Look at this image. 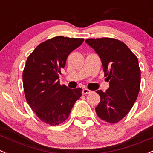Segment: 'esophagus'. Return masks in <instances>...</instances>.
<instances>
[{"label":"esophagus","mask_w":153,"mask_h":153,"mask_svg":"<svg viewBox=\"0 0 153 153\" xmlns=\"http://www.w3.org/2000/svg\"><path fill=\"white\" fill-rule=\"evenodd\" d=\"M89 93H91V91L88 88H84L82 90V94H88Z\"/></svg>","instance_id":"esophagus-1"}]
</instances>
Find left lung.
<instances>
[{"label": "left lung", "instance_id": "8db88e82", "mask_svg": "<svg viewBox=\"0 0 153 153\" xmlns=\"http://www.w3.org/2000/svg\"><path fill=\"white\" fill-rule=\"evenodd\" d=\"M85 42L99 55L104 74L109 81L106 91H96L100 97V102L95 108L96 113L108 123H117L129 112L138 95V60L129 48L117 39H88Z\"/></svg>", "mask_w": 153, "mask_h": 153}]
</instances>
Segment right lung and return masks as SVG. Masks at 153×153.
<instances>
[{
  "mask_svg": "<svg viewBox=\"0 0 153 153\" xmlns=\"http://www.w3.org/2000/svg\"><path fill=\"white\" fill-rule=\"evenodd\" d=\"M83 41L56 36L38 45L27 58L23 71L25 97L44 123L56 126L65 121L82 96L80 88L71 89L61 85L59 78L68 55Z\"/></svg>",
  "mask_w": 153,
  "mask_h": 153,
  "instance_id": "right-lung-1",
  "label": "right lung"
}]
</instances>
